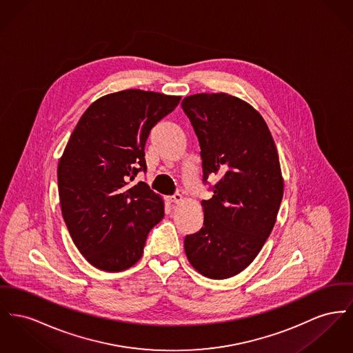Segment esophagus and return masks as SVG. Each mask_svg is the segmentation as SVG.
Here are the masks:
<instances>
[{
    "instance_id": "1",
    "label": "esophagus",
    "mask_w": 353,
    "mask_h": 353,
    "mask_svg": "<svg viewBox=\"0 0 353 353\" xmlns=\"http://www.w3.org/2000/svg\"><path fill=\"white\" fill-rule=\"evenodd\" d=\"M183 200H184V196H183L181 193H176V194H173V196L169 197V201H170V203H181Z\"/></svg>"
}]
</instances>
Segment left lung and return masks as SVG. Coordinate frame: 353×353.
I'll list each match as a JSON object with an SVG mask.
<instances>
[{
	"label": "left lung",
	"instance_id": "left-lung-1",
	"mask_svg": "<svg viewBox=\"0 0 353 353\" xmlns=\"http://www.w3.org/2000/svg\"><path fill=\"white\" fill-rule=\"evenodd\" d=\"M181 106L200 143L204 181L220 179L201 201L204 227L184 248L199 273L228 279L256 259L274 227L284 193L277 149L263 116L239 97L199 93Z\"/></svg>",
	"mask_w": 353,
	"mask_h": 353
}]
</instances>
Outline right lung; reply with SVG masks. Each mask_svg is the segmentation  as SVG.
I'll return each mask as SVG.
<instances>
[{
	"label": "right lung",
	"instance_id": "1",
	"mask_svg": "<svg viewBox=\"0 0 353 353\" xmlns=\"http://www.w3.org/2000/svg\"><path fill=\"white\" fill-rule=\"evenodd\" d=\"M141 89L100 97L83 112L59 161V196L74 245L96 268L121 272L143 256L164 200L149 185L130 184L146 170L150 129L180 103Z\"/></svg>",
	"mask_w": 353,
	"mask_h": 353
}]
</instances>
